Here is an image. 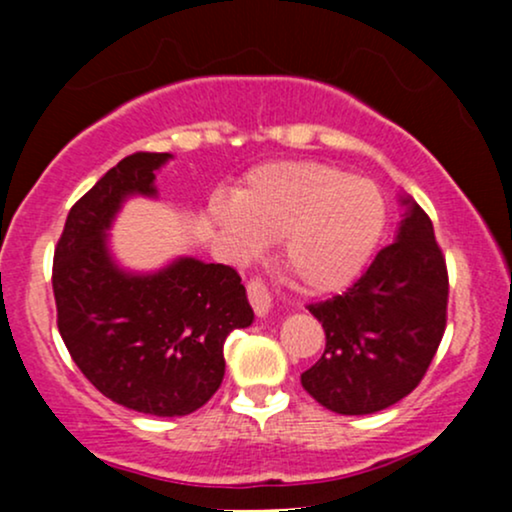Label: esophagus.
I'll return each instance as SVG.
<instances>
[{
	"mask_svg": "<svg viewBox=\"0 0 512 512\" xmlns=\"http://www.w3.org/2000/svg\"><path fill=\"white\" fill-rule=\"evenodd\" d=\"M248 298L255 308L257 317H267L272 313V296H269V289L262 284V281H250L248 286Z\"/></svg>",
	"mask_w": 512,
	"mask_h": 512,
	"instance_id": "obj_1",
	"label": "esophagus"
}]
</instances>
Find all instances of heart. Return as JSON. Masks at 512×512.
I'll use <instances>...</instances> for the list:
<instances>
[{
  "label": "heart",
  "instance_id": "1",
  "mask_svg": "<svg viewBox=\"0 0 512 512\" xmlns=\"http://www.w3.org/2000/svg\"><path fill=\"white\" fill-rule=\"evenodd\" d=\"M209 219L240 255L281 240V262L303 291H342L383 238L387 207L378 185L315 161L255 168L233 199L214 197Z\"/></svg>",
  "mask_w": 512,
  "mask_h": 512
}]
</instances>
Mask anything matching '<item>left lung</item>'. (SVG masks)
<instances>
[{
    "instance_id": "left-lung-1",
    "label": "left lung",
    "mask_w": 512,
    "mask_h": 512,
    "mask_svg": "<svg viewBox=\"0 0 512 512\" xmlns=\"http://www.w3.org/2000/svg\"><path fill=\"white\" fill-rule=\"evenodd\" d=\"M395 243L375 255L342 296L308 305L327 334L325 354L301 375L308 395L334 414L363 416L407 397L445 332L448 272L433 223L399 192Z\"/></svg>"
}]
</instances>
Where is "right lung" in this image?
Wrapping results in <instances>:
<instances>
[{"label":"right lung","mask_w":512,"mask_h":512,"mask_svg":"<svg viewBox=\"0 0 512 512\" xmlns=\"http://www.w3.org/2000/svg\"><path fill=\"white\" fill-rule=\"evenodd\" d=\"M173 154H134L110 168L69 211L55 250L57 327L74 363L115 404L185 416L219 390L233 330L255 320L236 269L175 257L127 269L110 228L127 199H158L156 173Z\"/></svg>","instance_id":"add662e5"}]
</instances>
